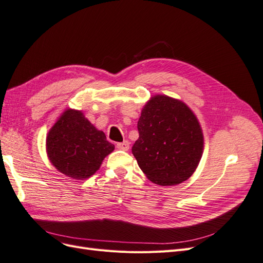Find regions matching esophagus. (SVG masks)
<instances>
[{"instance_id": "obj_1", "label": "esophagus", "mask_w": 263, "mask_h": 263, "mask_svg": "<svg viewBox=\"0 0 263 263\" xmlns=\"http://www.w3.org/2000/svg\"><path fill=\"white\" fill-rule=\"evenodd\" d=\"M118 149L123 150V151H128L129 150V142L128 141H123V142H119L117 144Z\"/></svg>"}]
</instances>
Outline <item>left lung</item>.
I'll return each mask as SVG.
<instances>
[{
    "instance_id": "left-lung-1",
    "label": "left lung",
    "mask_w": 263,
    "mask_h": 263,
    "mask_svg": "<svg viewBox=\"0 0 263 263\" xmlns=\"http://www.w3.org/2000/svg\"><path fill=\"white\" fill-rule=\"evenodd\" d=\"M137 127L139 138L132 152L150 181L174 185L192 176L203 154L204 137L184 102L155 95L143 107Z\"/></svg>"
}]
</instances>
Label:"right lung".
Returning a JSON list of instances; mask_svg holds the SVG:
<instances>
[{"mask_svg":"<svg viewBox=\"0 0 263 263\" xmlns=\"http://www.w3.org/2000/svg\"><path fill=\"white\" fill-rule=\"evenodd\" d=\"M114 144L79 110L68 109L48 132L46 151L50 163L72 179L95 174Z\"/></svg>","mask_w":263,"mask_h":263,"instance_id":"add662e5","label":"right lung"}]
</instances>
